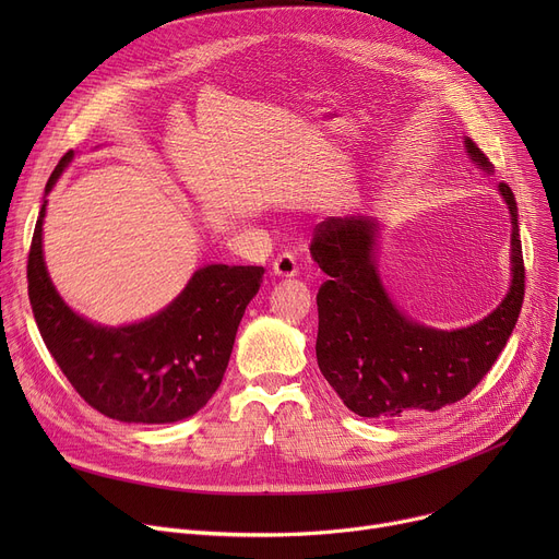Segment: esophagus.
<instances>
[{
  "label": "esophagus",
  "mask_w": 559,
  "mask_h": 559,
  "mask_svg": "<svg viewBox=\"0 0 559 559\" xmlns=\"http://www.w3.org/2000/svg\"><path fill=\"white\" fill-rule=\"evenodd\" d=\"M272 270H274V276H278V278H292V276H297L299 264H297V258L292 253H281L274 260Z\"/></svg>",
  "instance_id": "obj_1"
}]
</instances>
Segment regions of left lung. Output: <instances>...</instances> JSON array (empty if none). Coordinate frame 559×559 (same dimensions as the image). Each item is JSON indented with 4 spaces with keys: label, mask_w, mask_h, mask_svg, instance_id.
Returning <instances> with one entry per match:
<instances>
[{
    "label": "left lung",
    "mask_w": 559,
    "mask_h": 559,
    "mask_svg": "<svg viewBox=\"0 0 559 559\" xmlns=\"http://www.w3.org/2000/svg\"><path fill=\"white\" fill-rule=\"evenodd\" d=\"M464 146L489 174L480 146L472 138ZM498 190L512 217V285L493 312L457 331L421 326L392 304L376 270V219L329 217L314 228L310 253L329 276L317 292V365L350 413L369 419L435 413L472 392L506 348L523 306L525 270L514 194L508 183Z\"/></svg>",
    "instance_id": "left-lung-1"
}]
</instances>
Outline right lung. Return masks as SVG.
I'll return each instance as SVG.
<instances>
[{"mask_svg":"<svg viewBox=\"0 0 559 559\" xmlns=\"http://www.w3.org/2000/svg\"><path fill=\"white\" fill-rule=\"evenodd\" d=\"M72 158L68 152L56 165L45 194ZM45 205L28 249V301L72 388L97 413L127 424H171L199 413L222 383L264 270L205 264L158 314L120 329L99 326L79 317L51 285L43 258Z\"/></svg>","mask_w":559,"mask_h":559,"instance_id":"add662e5","label":"right lung"}]
</instances>
